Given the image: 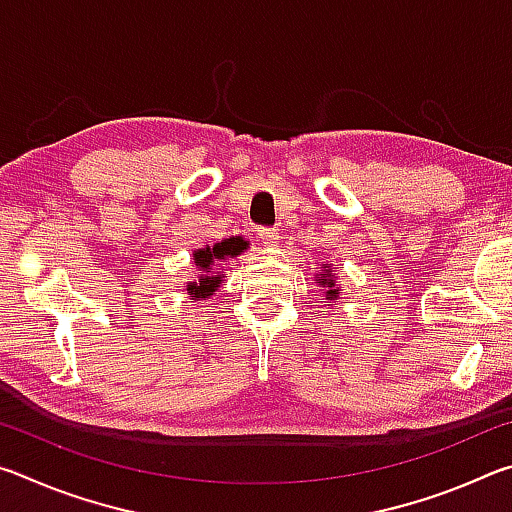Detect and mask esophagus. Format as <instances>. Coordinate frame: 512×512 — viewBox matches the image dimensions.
I'll return each mask as SVG.
<instances>
[{"label": "esophagus", "instance_id": "1", "mask_svg": "<svg viewBox=\"0 0 512 512\" xmlns=\"http://www.w3.org/2000/svg\"><path fill=\"white\" fill-rule=\"evenodd\" d=\"M253 232H255V237H257L259 241H264L266 246L275 244V239H277V232H275L273 228H264V225H262V228H255Z\"/></svg>", "mask_w": 512, "mask_h": 512}]
</instances>
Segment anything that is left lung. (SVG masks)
I'll list each match as a JSON object with an SVG mask.
<instances>
[{
  "mask_svg": "<svg viewBox=\"0 0 512 512\" xmlns=\"http://www.w3.org/2000/svg\"><path fill=\"white\" fill-rule=\"evenodd\" d=\"M334 277L336 275L332 273V268H329L327 264H323V273H320V280H316V282H318V287H323L325 300H339L341 287H339V284H336Z\"/></svg>",
  "mask_w": 512,
  "mask_h": 512,
  "instance_id": "1",
  "label": "left lung"
}]
</instances>
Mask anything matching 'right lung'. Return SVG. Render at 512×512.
<instances>
[{
  "label": "right lung",
  "instance_id": "add662e5",
  "mask_svg": "<svg viewBox=\"0 0 512 512\" xmlns=\"http://www.w3.org/2000/svg\"><path fill=\"white\" fill-rule=\"evenodd\" d=\"M248 248V241H244V237H230V239H223L219 244L214 246H205V248H198L194 250V264L201 275H198V280L189 282L187 284V293L192 300L198 298H210L212 293L221 287L223 282V268L221 262L228 257H237L244 253Z\"/></svg>",
  "mask_w": 512,
  "mask_h": 512
}]
</instances>
